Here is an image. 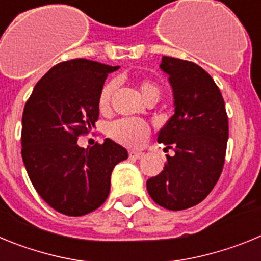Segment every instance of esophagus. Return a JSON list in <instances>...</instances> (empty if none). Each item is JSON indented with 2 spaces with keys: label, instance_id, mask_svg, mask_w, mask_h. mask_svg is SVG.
Wrapping results in <instances>:
<instances>
[{
  "label": "esophagus",
  "instance_id": "1",
  "mask_svg": "<svg viewBox=\"0 0 261 261\" xmlns=\"http://www.w3.org/2000/svg\"><path fill=\"white\" fill-rule=\"evenodd\" d=\"M144 156V153L142 151H135V150H130L129 151V158L130 159H140Z\"/></svg>",
  "mask_w": 261,
  "mask_h": 261
}]
</instances>
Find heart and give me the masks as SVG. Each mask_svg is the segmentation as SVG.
I'll use <instances>...</instances> for the list:
<instances>
[{
    "mask_svg": "<svg viewBox=\"0 0 261 261\" xmlns=\"http://www.w3.org/2000/svg\"><path fill=\"white\" fill-rule=\"evenodd\" d=\"M116 89V84L114 81H110L100 90L99 94V107L106 111L110 106L111 96ZM138 90L141 93L142 98L146 102L158 100L161 95V89L158 85L151 80H141L138 82ZM150 132V128L145 121L140 119H119L108 126V135L112 140L119 144L129 147L141 146L146 141L147 136Z\"/></svg>",
    "mask_w": 261,
    "mask_h": 261,
    "instance_id": "obj_1",
    "label": "heart"
}]
</instances>
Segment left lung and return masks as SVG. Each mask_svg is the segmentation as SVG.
Segmentation results:
<instances>
[{"label":"left lung","mask_w":261,"mask_h":261,"mask_svg":"<svg viewBox=\"0 0 261 261\" xmlns=\"http://www.w3.org/2000/svg\"><path fill=\"white\" fill-rule=\"evenodd\" d=\"M175 114L158 133V142L172 149L162 172L146 181L147 192L168 211L201 202L218 181L225 163L229 120L213 78L195 62L163 56Z\"/></svg>","instance_id":"left-lung-1"}]
</instances>
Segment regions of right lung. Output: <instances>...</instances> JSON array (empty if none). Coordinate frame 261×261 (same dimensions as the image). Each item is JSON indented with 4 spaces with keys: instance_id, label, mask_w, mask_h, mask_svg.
I'll return each instance as SVG.
<instances>
[{
    "instance_id": "obj_1",
    "label": "right lung",
    "mask_w": 261,
    "mask_h": 261,
    "mask_svg": "<svg viewBox=\"0 0 261 261\" xmlns=\"http://www.w3.org/2000/svg\"><path fill=\"white\" fill-rule=\"evenodd\" d=\"M110 66L86 59L60 62L34 87L22 116V158L40 197L65 216H85L108 197L115 166L128 158L123 146L80 147L99 117V94Z\"/></svg>"
}]
</instances>
